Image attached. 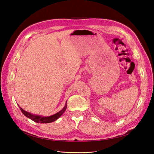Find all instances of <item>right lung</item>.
Instances as JSON below:
<instances>
[{
	"instance_id": "right-lung-1",
	"label": "right lung",
	"mask_w": 154,
	"mask_h": 154,
	"mask_svg": "<svg viewBox=\"0 0 154 154\" xmlns=\"http://www.w3.org/2000/svg\"><path fill=\"white\" fill-rule=\"evenodd\" d=\"M20 110L22 111V112L23 113V114L26 116L27 118H28L31 119V120L33 121V122H35L36 123H48L53 122H54V121L57 120V119H58L60 116L63 114L64 112L66 111V110L67 109V105L66 104V105H65V106H64V108L62 110H60V112H58V113L55 114L51 116H49V117H42V116H35V115L31 114L29 112H27L25 111L24 110H23L22 108H20Z\"/></svg>"
}]
</instances>
